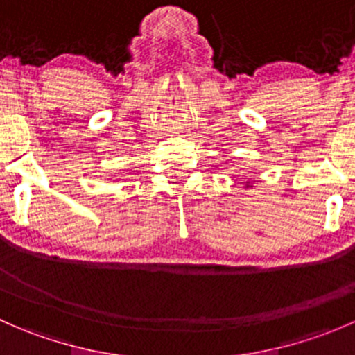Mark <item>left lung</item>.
<instances>
[{
    "label": "left lung",
    "mask_w": 355,
    "mask_h": 355,
    "mask_svg": "<svg viewBox=\"0 0 355 355\" xmlns=\"http://www.w3.org/2000/svg\"><path fill=\"white\" fill-rule=\"evenodd\" d=\"M245 187H249V184H247V185H245ZM250 187H252V185H250Z\"/></svg>",
    "instance_id": "obj_1"
}]
</instances>
